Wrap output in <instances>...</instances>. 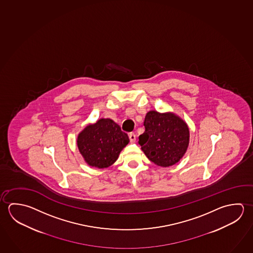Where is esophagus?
Wrapping results in <instances>:
<instances>
[{
    "label": "esophagus",
    "instance_id": "1",
    "mask_svg": "<svg viewBox=\"0 0 253 253\" xmlns=\"http://www.w3.org/2000/svg\"><path fill=\"white\" fill-rule=\"evenodd\" d=\"M128 138H129V141L134 143L136 141V135L132 132L128 133Z\"/></svg>",
    "mask_w": 253,
    "mask_h": 253
}]
</instances>
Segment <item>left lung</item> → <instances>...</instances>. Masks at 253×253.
Listing matches in <instances>:
<instances>
[{
  "label": "left lung",
  "instance_id": "1",
  "mask_svg": "<svg viewBox=\"0 0 253 253\" xmlns=\"http://www.w3.org/2000/svg\"><path fill=\"white\" fill-rule=\"evenodd\" d=\"M145 132L138 144L154 164L169 167L185 155L189 143V129L184 121L171 113L148 112L144 121Z\"/></svg>",
  "mask_w": 253,
  "mask_h": 253
}]
</instances>
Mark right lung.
<instances>
[{"label": "right lung", "mask_w": 253, "mask_h": 253, "mask_svg": "<svg viewBox=\"0 0 253 253\" xmlns=\"http://www.w3.org/2000/svg\"><path fill=\"white\" fill-rule=\"evenodd\" d=\"M128 137L111 119H100L79 134L77 146L87 164L97 168H107L116 162Z\"/></svg>", "instance_id": "add662e5"}]
</instances>
